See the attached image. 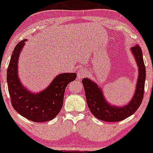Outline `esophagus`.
Here are the masks:
<instances>
[{
    "mask_svg": "<svg viewBox=\"0 0 153 153\" xmlns=\"http://www.w3.org/2000/svg\"><path fill=\"white\" fill-rule=\"evenodd\" d=\"M88 75V71L86 70L85 68H80L78 72V80L81 79V78H83L84 77L87 76Z\"/></svg>",
    "mask_w": 153,
    "mask_h": 153,
    "instance_id": "obj_1",
    "label": "esophagus"
}]
</instances>
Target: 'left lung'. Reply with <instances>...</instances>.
Masks as SVG:
<instances>
[{"label":"left lung","instance_id":"obj_1","mask_svg":"<svg viewBox=\"0 0 153 153\" xmlns=\"http://www.w3.org/2000/svg\"><path fill=\"white\" fill-rule=\"evenodd\" d=\"M131 50L139 67V77L135 94L127 105L122 107L111 106L105 101L102 90L95 83L88 78H83L82 80L88 108L91 113L100 120L107 122L120 121L133 115L141 105L145 92V65L140 46L135 45Z\"/></svg>","mask_w":153,"mask_h":153}]
</instances>
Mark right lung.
Instances as JSON below:
<instances>
[{
    "label": "right lung",
    "instance_id": "obj_1",
    "mask_svg": "<svg viewBox=\"0 0 153 153\" xmlns=\"http://www.w3.org/2000/svg\"><path fill=\"white\" fill-rule=\"evenodd\" d=\"M26 40L15 46L7 70L8 89L11 105L18 113L37 123L51 120L61 110L65 88L76 78V73H62L53 79L41 93H30L19 82L17 73L18 58Z\"/></svg>",
    "mask_w": 153,
    "mask_h": 153
}]
</instances>
